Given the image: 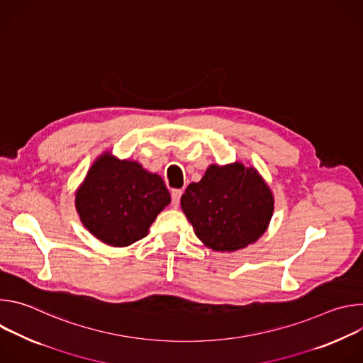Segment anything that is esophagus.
I'll use <instances>...</instances> for the list:
<instances>
[{
    "instance_id": "esophagus-1",
    "label": "esophagus",
    "mask_w": 363,
    "mask_h": 363,
    "mask_svg": "<svg viewBox=\"0 0 363 363\" xmlns=\"http://www.w3.org/2000/svg\"><path fill=\"white\" fill-rule=\"evenodd\" d=\"M171 195H172V206H174V208H178L179 199H181V195H182V189H174Z\"/></svg>"
}]
</instances>
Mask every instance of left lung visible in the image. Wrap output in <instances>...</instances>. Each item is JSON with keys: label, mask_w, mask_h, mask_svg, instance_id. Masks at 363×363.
Returning <instances> with one entry per match:
<instances>
[{"label": "left lung", "mask_w": 363, "mask_h": 363, "mask_svg": "<svg viewBox=\"0 0 363 363\" xmlns=\"http://www.w3.org/2000/svg\"><path fill=\"white\" fill-rule=\"evenodd\" d=\"M181 206L202 244L221 252L237 251L267 231L274 195L254 167L213 164L199 182L186 186Z\"/></svg>", "instance_id": "left-lung-1"}]
</instances>
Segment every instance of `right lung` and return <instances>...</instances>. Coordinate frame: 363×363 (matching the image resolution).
Masks as SVG:
<instances>
[{
    "label": "right lung",
    "instance_id": "right-lung-1",
    "mask_svg": "<svg viewBox=\"0 0 363 363\" xmlns=\"http://www.w3.org/2000/svg\"><path fill=\"white\" fill-rule=\"evenodd\" d=\"M74 205L86 230L101 242L128 247L147 235L171 195L158 174L138 161L119 160L105 150L74 192Z\"/></svg>",
    "mask_w": 363,
    "mask_h": 363
}]
</instances>
